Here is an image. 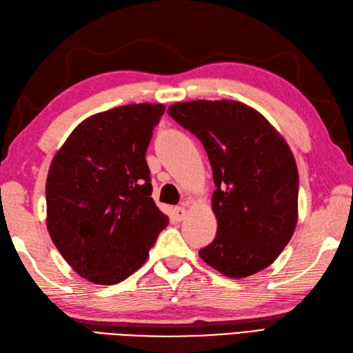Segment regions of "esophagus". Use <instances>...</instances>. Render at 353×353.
Returning <instances> with one entry per match:
<instances>
[{"instance_id": "34e87169", "label": "esophagus", "mask_w": 353, "mask_h": 353, "mask_svg": "<svg viewBox=\"0 0 353 353\" xmlns=\"http://www.w3.org/2000/svg\"><path fill=\"white\" fill-rule=\"evenodd\" d=\"M185 215H187V209L184 206H176L174 209V216L176 218L178 221H183L184 218H185Z\"/></svg>"}]
</instances>
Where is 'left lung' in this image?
I'll return each mask as SVG.
<instances>
[{"instance_id":"left-lung-1","label":"left lung","mask_w":353,"mask_h":353,"mask_svg":"<svg viewBox=\"0 0 353 353\" xmlns=\"http://www.w3.org/2000/svg\"><path fill=\"white\" fill-rule=\"evenodd\" d=\"M168 114L202 141L212 166L218 228L200 259L228 278L269 268L297 225L299 172L288 144L236 101L178 102Z\"/></svg>"}]
</instances>
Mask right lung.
<instances>
[{"mask_svg":"<svg viewBox=\"0 0 353 353\" xmlns=\"http://www.w3.org/2000/svg\"><path fill=\"white\" fill-rule=\"evenodd\" d=\"M163 112L161 103H130L94 114L52 160L47 230L65 261L93 283L129 278L168 225L145 160Z\"/></svg>","mask_w":353,"mask_h":353,"instance_id":"1","label":"right lung"}]
</instances>
